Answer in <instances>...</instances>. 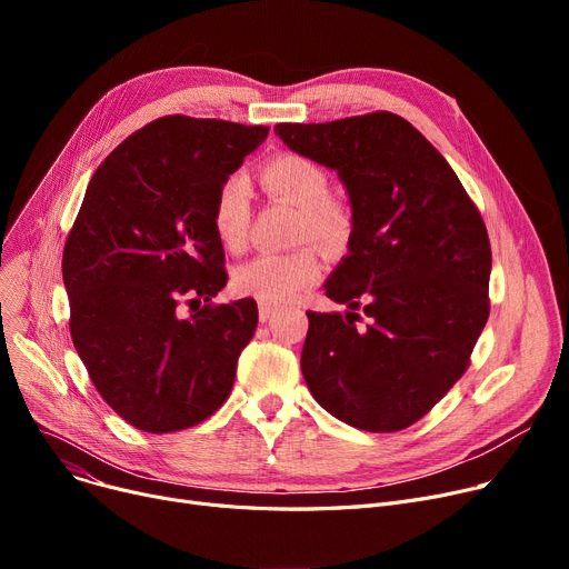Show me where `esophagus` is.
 <instances>
[{
	"instance_id": "esophagus-1",
	"label": "esophagus",
	"mask_w": 569,
	"mask_h": 569,
	"mask_svg": "<svg viewBox=\"0 0 569 569\" xmlns=\"http://www.w3.org/2000/svg\"><path fill=\"white\" fill-rule=\"evenodd\" d=\"M274 313H277V309L274 307H260V322H269L274 318Z\"/></svg>"
}]
</instances>
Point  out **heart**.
<instances>
[{
  "mask_svg": "<svg viewBox=\"0 0 569 569\" xmlns=\"http://www.w3.org/2000/svg\"><path fill=\"white\" fill-rule=\"evenodd\" d=\"M260 184L274 200L300 207L297 242H318L325 249H343L355 230L350 204L330 193L327 170L297 152H281L260 168ZM251 187L239 172L228 174L212 202V226L228 251H242L251 226ZM322 272L316 247L307 244L290 253H262L234 272V288L264 307L292 305Z\"/></svg>",
  "mask_w": 569,
  "mask_h": 569,
  "instance_id": "1",
  "label": "heart"
}]
</instances>
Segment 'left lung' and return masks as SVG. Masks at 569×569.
<instances>
[{"instance_id": "obj_1", "label": "left lung", "mask_w": 569, "mask_h": 569, "mask_svg": "<svg viewBox=\"0 0 569 569\" xmlns=\"http://www.w3.org/2000/svg\"><path fill=\"white\" fill-rule=\"evenodd\" d=\"M274 133L339 172L355 217L350 253L325 283L350 311L307 313L309 390L355 429H408L466 373L489 320L491 244L480 209L438 149L395 112L283 122Z\"/></svg>"}]
</instances>
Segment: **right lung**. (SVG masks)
Wrapping results in <instances>:
<instances>
[{
	"mask_svg": "<svg viewBox=\"0 0 569 569\" xmlns=\"http://www.w3.org/2000/svg\"><path fill=\"white\" fill-rule=\"evenodd\" d=\"M267 131L166 114L87 187L62 258L71 339L103 401L140 431L196 427L230 397L258 307L212 302L228 281L212 202Z\"/></svg>",
	"mask_w": 569,
	"mask_h": 569,
	"instance_id": "right-lung-1",
	"label": "right lung"
}]
</instances>
